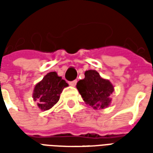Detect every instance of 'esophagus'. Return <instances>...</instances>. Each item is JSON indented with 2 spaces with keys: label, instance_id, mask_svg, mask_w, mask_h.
Segmentation results:
<instances>
[{
  "label": "esophagus",
  "instance_id": "esophagus-1",
  "mask_svg": "<svg viewBox=\"0 0 153 153\" xmlns=\"http://www.w3.org/2000/svg\"><path fill=\"white\" fill-rule=\"evenodd\" d=\"M76 83H77V80H73V81H70V83H69V84H70V86L74 87L75 85H76Z\"/></svg>",
  "mask_w": 153,
  "mask_h": 153
}]
</instances>
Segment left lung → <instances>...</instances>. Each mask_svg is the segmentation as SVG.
Masks as SVG:
<instances>
[{"mask_svg":"<svg viewBox=\"0 0 153 153\" xmlns=\"http://www.w3.org/2000/svg\"><path fill=\"white\" fill-rule=\"evenodd\" d=\"M85 78L77 83V89L83 101L94 109H104L109 106L111 94L114 87L109 80L102 79L96 70H87Z\"/></svg>","mask_w":153,"mask_h":153,"instance_id":"left-lung-1","label":"left lung"}]
</instances>
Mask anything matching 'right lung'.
<instances>
[{
    "instance_id": "add662e5",
    "label": "right lung",
    "mask_w": 153,
    "mask_h": 153,
    "mask_svg": "<svg viewBox=\"0 0 153 153\" xmlns=\"http://www.w3.org/2000/svg\"><path fill=\"white\" fill-rule=\"evenodd\" d=\"M67 86L68 83L58 76L56 72H50L36 84L33 97L38 102V107L42 111H47L56 104L60 99V94Z\"/></svg>"
}]
</instances>
